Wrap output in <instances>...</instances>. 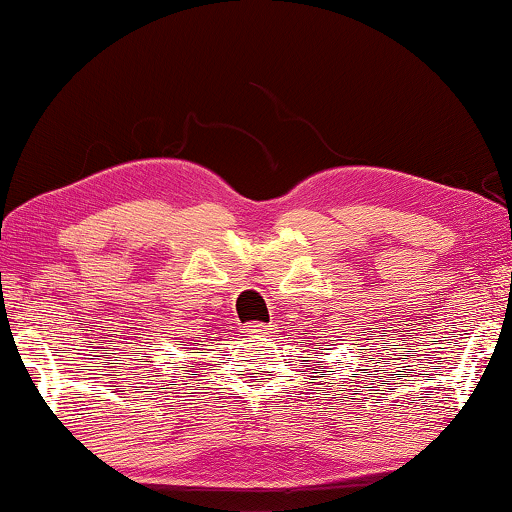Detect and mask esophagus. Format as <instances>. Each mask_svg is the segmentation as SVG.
<instances>
[{"mask_svg": "<svg viewBox=\"0 0 512 512\" xmlns=\"http://www.w3.org/2000/svg\"><path fill=\"white\" fill-rule=\"evenodd\" d=\"M242 333H247V335H258V338H261V335L270 333V326H265V324H247V326L242 328Z\"/></svg>", "mask_w": 512, "mask_h": 512, "instance_id": "34e87169", "label": "esophagus"}]
</instances>
